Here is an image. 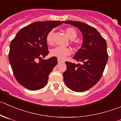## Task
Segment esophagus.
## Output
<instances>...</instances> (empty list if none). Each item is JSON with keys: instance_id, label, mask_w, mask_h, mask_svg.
<instances>
[{"instance_id": "obj_1", "label": "esophagus", "mask_w": 121, "mask_h": 121, "mask_svg": "<svg viewBox=\"0 0 121 121\" xmlns=\"http://www.w3.org/2000/svg\"><path fill=\"white\" fill-rule=\"evenodd\" d=\"M64 63V61L61 60H60V59H59V58H58V64H61V63Z\"/></svg>"}]
</instances>
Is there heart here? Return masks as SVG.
I'll return each mask as SVG.
<instances>
[{
	"mask_svg": "<svg viewBox=\"0 0 121 121\" xmlns=\"http://www.w3.org/2000/svg\"><path fill=\"white\" fill-rule=\"evenodd\" d=\"M65 33L71 40L75 39L77 36V33L75 29L73 27H68L65 30ZM53 31L51 30L47 34L46 37V41L47 44L52 45L53 44ZM71 53V51L68 48H63L61 47H56L50 50V54L53 57H56L59 59H64L67 56Z\"/></svg>",
	"mask_w": 121,
	"mask_h": 121,
	"instance_id": "b5f03b06",
	"label": "heart"
}]
</instances>
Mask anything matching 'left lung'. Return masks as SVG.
Wrapping results in <instances>:
<instances>
[{"mask_svg":"<svg viewBox=\"0 0 121 121\" xmlns=\"http://www.w3.org/2000/svg\"><path fill=\"white\" fill-rule=\"evenodd\" d=\"M80 29L83 36L82 46L73 59L82 62L76 64L66 61L63 73L68 88L75 92H83L95 85L102 77L108 58L105 40L95 28L77 21L63 22Z\"/></svg>","mask_w":121,"mask_h":121,"instance_id":"8db88e82","label":"left lung"}]
</instances>
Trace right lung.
Here are the masks:
<instances>
[{
    "label": "right lung",
    "mask_w": 121,
    "mask_h": 121,
    "mask_svg": "<svg viewBox=\"0 0 121 121\" xmlns=\"http://www.w3.org/2000/svg\"><path fill=\"white\" fill-rule=\"evenodd\" d=\"M60 21L36 22L22 28L11 41L9 60L17 82L28 90L44 87L48 75L57 64V58L44 60L49 53L47 34L61 24Z\"/></svg>",
    "instance_id": "add662e5"
}]
</instances>
